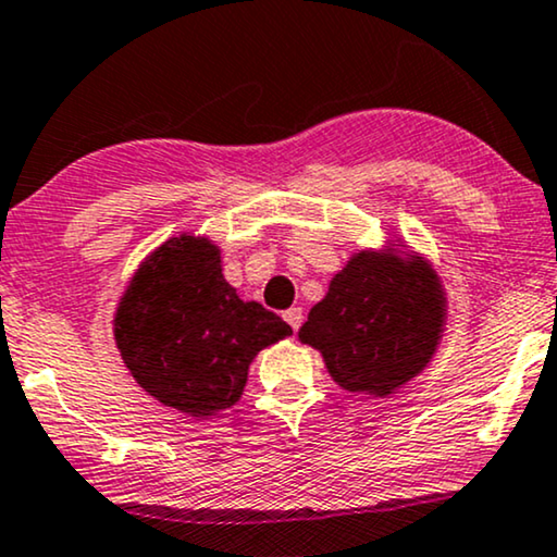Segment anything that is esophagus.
<instances>
[{"label":"esophagus","mask_w":557,"mask_h":557,"mask_svg":"<svg viewBox=\"0 0 557 557\" xmlns=\"http://www.w3.org/2000/svg\"><path fill=\"white\" fill-rule=\"evenodd\" d=\"M283 319L287 321V326H290L293 331H298L300 323H302V311H300V308H287V311L283 313Z\"/></svg>","instance_id":"34e87169"}]
</instances>
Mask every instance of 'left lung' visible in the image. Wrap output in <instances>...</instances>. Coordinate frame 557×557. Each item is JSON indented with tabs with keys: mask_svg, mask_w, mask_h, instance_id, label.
I'll list each match as a JSON object with an SVG mask.
<instances>
[{
	"mask_svg": "<svg viewBox=\"0 0 557 557\" xmlns=\"http://www.w3.org/2000/svg\"><path fill=\"white\" fill-rule=\"evenodd\" d=\"M447 319L440 274L424 257L357 251L298 336L344 391L385 398L432 362Z\"/></svg>",
	"mask_w": 557,
	"mask_h": 557,
	"instance_id": "obj_1",
	"label": "left lung"
}]
</instances>
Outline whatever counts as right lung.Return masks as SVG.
Returning <instances> with one entry per match:
<instances>
[{
	"mask_svg": "<svg viewBox=\"0 0 557 557\" xmlns=\"http://www.w3.org/2000/svg\"><path fill=\"white\" fill-rule=\"evenodd\" d=\"M293 329L223 277L206 236L169 238L140 262L115 311V344L159 404L210 419L242 398L249 364Z\"/></svg>",
	"mask_w": 557,
	"mask_h": 557,
	"instance_id": "right-lung-1",
	"label": "right lung"
}]
</instances>
